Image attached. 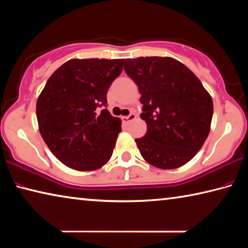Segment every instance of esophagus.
Listing matches in <instances>:
<instances>
[{"mask_svg":"<svg viewBox=\"0 0 248 248\" xmlns=\"http://www.w3.org/2000/svg\"><path fill=\"white\" fill-rule=\"evenodd\" d=\"M136 117H137L136 114H134V112H131V114H129L128 116L121 117V120H123L124 124H129L130 121H132V120L136 119Z\"/></svg>","mask_w":248,"mask_h":248,"instance_id":"34e87169","label":"esophagus"}]
</instances>
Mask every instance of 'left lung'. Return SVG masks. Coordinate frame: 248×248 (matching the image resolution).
Masks as SVG:
<instances>
[{
	"instance_id": "left-lung-1",
	"label": "left lung",
	"mask_w": 248,
	"mask_h": 248,
	"mask_svg": "<svg viewBox=\"0 0 248 248\" xmlns=\"http://www.w3.org/2000/svg\"><path fill=\"white\" fill-rule=\"evenodd\" d=\"M124 71L139 87L148 131L136 139L151 165L177 169L189 162L210 132L213 103L199 78L169 57L125 59Z\"/></svg>"
}]
</instances>
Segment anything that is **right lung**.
I'll list each match as a JSON object with an SVG mask.
<instances>
[{
	"mask_svg": "<svg viewBox=\"0 0 248 248\" xmlns=\"http://www.w3.org/2000/svg\"><path fill=\"white\" fill-rule=\"evenodd\" d=\"M124 59H72L49 78L36 105L39 131L59 161L94 170L111 157L121 120L107 109V91Z\"/></svg>",
	"mask_w": 248,
	"mask_h": 248,
	"instance_id": "obj_1",
	"label": "right lung"
}]
</instances>
